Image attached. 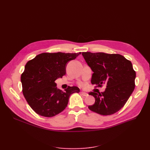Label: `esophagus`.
<instances>
[{"instance_id": "1", "label": "esophagus", "mask_w": 150, "mask_h": 150, "mask_svg": "<svg viewBox=\"0 0 150 150\" xmlns=\"http://www.w3.org/2000/svg\"><path fill=\"white\" fill-rule=\"evenodd\" d=\"M80 93H81V95H82L83 96H84V97H86V96H88V94L87 93H86V92H81Z\"/></svg>"}]
</instances>
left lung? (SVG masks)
Returning <instances> with one entry per match:
<instances>
[{"label":"left lung","mask_w":150,"mask_h":150,"mask_svg":"<svg viewBox=\"0 0 150 150\" xmlns=\"http://www.w3.org/2000/svg\"><path fill=\"white\" fill-rule=\"evenodd\" d=\"M82 55L93 72L91 83L97 87L106 85L105 91L101 93H89L96 99L95 103L89 106V109L103 115L119 111L135 88L136 72L131 62L119 54L87 52H83Z\"/></svg>","instance_id":"8db88e82"}]
</instances>
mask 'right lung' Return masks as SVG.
<instances>
[{"mask_svg":"<svg viewBox=\"0 0 150 150\" xmlns=\"http://www.w3.org/2000/svg\"><path fill=\"white\" fill-rule=\"evenodd\" d=\"M80 54L42 53L27 62L21 77L22 92L36 114L46 117L56 115L67 107L71 94L80 92L76 86H68L62 91L54 81L66 74L67 63Z\"/></svg>","mask_w":150,"mask_h":150,"instance_id":"1","label":"right lung"}]
</instances>
